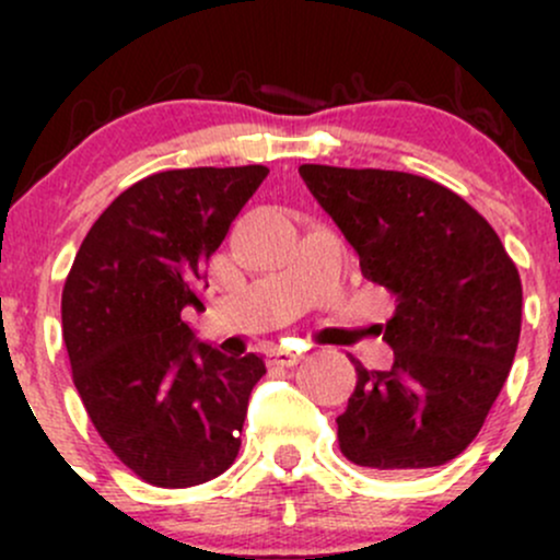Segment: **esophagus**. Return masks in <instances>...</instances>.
Wrapping results in <instances>:
<instances>
[{
  "label": "esophagus",
  "mask_w": 560,
  "mask_h": 560,
  "mask_svg": "<svg viewBox=\"0 0 560 560\" xmlns=\"http://www.w3.org/2000/svg\"><path fill=\"white\" fill-rule=\"evenodd\" d=\"M302 358L300 350H289V347H279V350H273L271 355H268V363L271 365H298Z\"/></svg>",
  "instance_id": "esophagus-1"
}]
</instances>
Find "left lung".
Segmentation results:
<instances>
[{"instance_id":"left-lung-1","label":"left lung","mask_w":560,"mask_h":560,"mask_svg":"<svg viewBox=\"0 0 560 560\" xmlns=\"http://www.w3.org/2000/svg\"><path fill=\"white\" fill-rule=\"evenodd\" d=\"M302 182L355 247L369 281L397 298L389 371L355 363L337 419L355 466L410 474L453 460L485 427L522 334V279L464 197L402 171L300 165Z\"/></svg>"}]
</instances>
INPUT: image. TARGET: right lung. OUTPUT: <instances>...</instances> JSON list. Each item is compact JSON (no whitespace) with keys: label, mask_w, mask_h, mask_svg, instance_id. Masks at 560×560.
<instances>
[{"label":"right lung","mask_w":560,"mask_h":560,"mask_svg":"<svg viewBox=\"0 0 560 560\" xmlns=\"http://www.w3.org/2000/svg\"><path fill=\"white\" fill-rule=\"evenodd\" d=\"M266 165L152 173L89 229L62 287L73 384L105 445L147 485L182 490L236 460L262 358L195 342L182 320Z\"/></svg>","instance_id":"add662e5"}]
</instances>
